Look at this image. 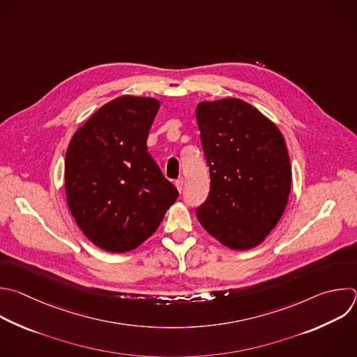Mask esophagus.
Returning a JSON list of instances; mask_svg holds the SVG:
<instances>
[{"instance_id":"obj_1","label":"esophagus","mask_w":357,"mask_h":357,"mask_svg":"<svg viewBox=\"0 0 357 357\" xmlns=\"http://www.w3.org/2000/svg\"><path fill=\"white\" fill-rule=\"evenodd\" d=\"M175 185H176V189L179 190V193H182V190H183V179L179 178V179L175 182Z\"/></svg>"}]
</instances>
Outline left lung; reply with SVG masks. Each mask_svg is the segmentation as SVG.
<instances>
[{"mask_svg": "<svg viewBox=\"0 0 357 357\" xmlns=\"http://www.w3.org/2000/svg\"><path fill=\"white\" fill-rule=\"evenodd\" d=\"M210 192L196 208L203 228L231 250H251L287 206L291 167L280 130L245 100L225 98L196 107Z\"/></svg>", "mask_w": 357, "mask_h": 357, "instance_id": "1", "label": "left lung"}]
</instances>
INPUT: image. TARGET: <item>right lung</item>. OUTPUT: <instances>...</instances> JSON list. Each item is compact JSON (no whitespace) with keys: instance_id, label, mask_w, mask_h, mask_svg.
<instances>
[{"instance_id":"obj_1","label":"right lung","mask_w":357,"mask_h":357,"mask_svg":"<svg viewBox=\"0 0 357 357\" xmlns=\"http://www.w3.org/2000/svg\"><path fill=\"white\" fill-rule=\"evenodd\" d=\"M160 102L119 96L99 107L66 153L68 208L86 238L109 252L136 250L179 193L147 151Z\"/></svg>"}]
</instances>
